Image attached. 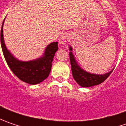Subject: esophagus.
<instances>
[{
  "label": "esophagus",
  "mask_w": 126,
  "mask_h": 126,
  "mask_svg": "<svg viewBox=\"0 0 126 126\" xmlns=\"http://www.w3.org/2000/svg\"><path fill=\"white\" fill-rule=\"evenodd\" d=\"M68 36L67 35V34H64L63 35H61L60 36V38H59V44H61V45H64V44H66V42L68 41Z\"/></svg>",
  "instance_id": "34e87169"
}]
</instances>
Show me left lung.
<instances>
[{
	"label": "left lung",
	"mask_w": 126,
	"mask_h": 126,
	"mask_svg": "<svg viewBox=\"0 0 126 126\" xmlns=\"http://www.w3.org/2000/svg\"><path fill=\"white\" fill-rule=\"evenodd\" d=\"M73 48L70 47V61L71 64V70L73 77L77 83L81 87H89L92 86L99 85L105 81V79L111 75L113 72V69L110 72L104 75H97V74H92L90 73H87V71L82 69L78 64L77 63L74 55L73 54Z\"/></svg>",
	"instance_id": "8db88e82"
}]
</instances>
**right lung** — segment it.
<instances>
[{
	"instance_id": "obj_1",
	"label": "right lung",
	"mask_w": 126,
	"mask_h": 126,
	"mask_svg": "<svg viewBox=\"0 0 126 126\" xmlns=\"http://www.w3.org/2000/svg\"><path fill=\"white\" fill-rule=\"evenodd\" d=\"M5 20V19H4ZM3 23L0 31V42L3 55L9 68L19 79L30 85H36L49 75L54 55L58 51V42L48 44L43 56L30 61H21L14 57L5 47L3 38Z\"/></svg>"
}]
</instances>
